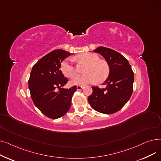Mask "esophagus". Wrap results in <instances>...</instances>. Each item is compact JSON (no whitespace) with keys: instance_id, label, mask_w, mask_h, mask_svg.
<instances>
[{"instance_id":"esophagus-1","label":"esophagus","mask_w":161,"mask_h":161,"mask_svg":"<svg viewBox=\"0 0 161 161\" xmlns=\"http://www.w3.org/2000/svg\"><path fill=\"white\" fill-rule=\"evenodd\" d=\"M83 88V86H77V89L78 90H81V89H82Z\"/></svg>"}]
</instances>
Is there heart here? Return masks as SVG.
Segmentation results:
<instances>
[{
  "instance_id": "obj_1",
  "label": "heart",
  "mask_w": 161,
  "mask_h": 161,
  "mask_svg": "<svg viewBox=\"0 0 161 161\" xmlns=\"http://www.w3.org/2000/svg\"><path fill=\"white\" fill-rule=\"evenodd\" d=\"M75 59L78 62L87 64L83 75H78L73 78L72 83L75 86H85L93 83H100L105 81L109 74V66L104 60H100L95 53H85L78 55ZM61 69L63 74L68 78H73L77 74V69L69 60H64L61 63Z\"/></svg>"
}]
</instances>
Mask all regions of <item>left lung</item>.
I'll return each mask as SVG.
<instances>
[{
  "instance_id": "8db88e82",
  "label": "left lung",
  "mask_w": 161,
  "mask_h": 161,
  "mask_svg": "<svg viewBox=\"0 0 161 161\" xmlns=\"http://www.w3.org/2000/svg\"><path fill=\"white\" fill-rule=\"evenodd\" d=\"M94 52L106 59L109 74L104 83L106 88L92 87V93L88 101L95 110L112 114L120 110L130 99L133 91L134 73L127 59L116 51L101 46Z\"/></svg>"
}]
</instances>
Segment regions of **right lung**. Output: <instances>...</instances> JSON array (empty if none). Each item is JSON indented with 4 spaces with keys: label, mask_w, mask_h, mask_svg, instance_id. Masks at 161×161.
Listing matches in <instances>:
<instances>
[{
    "label": "right lung",
    "mask_w": 161,
    "mask_h": 161,
    "mask_svg": "<svg viewBox=\"0 0 161 161\" xmlns=\"http://www.w3.org/2000/svg\"><path fill=\"white\" fill-rule=\"evenodd\" d=\"M70 55L63 49L53 50L41 58L31 72L28 83L31 98L39 110L50 119H58L69 111L77 89L75 86L62 87L69 80L60 70L61 64Z\"/></svg>",
    "instance_id": "obj_1"
}]
</instances>
